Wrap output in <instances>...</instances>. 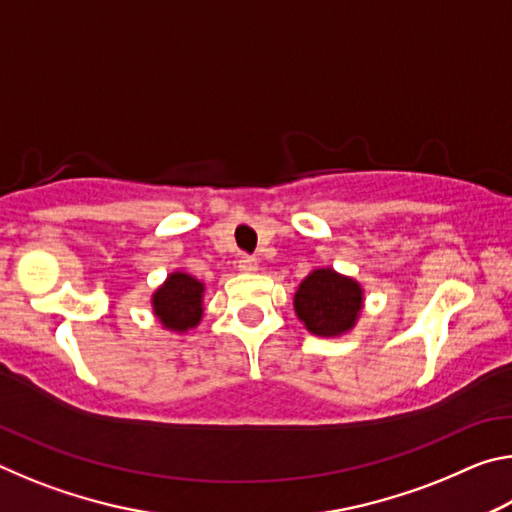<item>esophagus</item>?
Segmentation results:
<instances>
[{
    "mask_svg": "<svg viewBox=\"0 0 512 512\" xmlns=\"http://www.w3.org/2000/svg\"><path fill=\"white\" fill-rule=\"evenodd\" d=\"M239 271H244V273H257V271H259V262H257L255 257L241 255V257H239Z\"/></svg>",
    "mask_w": 512,
    "mask_h": 512,
    "instance_id": "esophagus-1",
    "label": "esophagus"
}]
</instances>
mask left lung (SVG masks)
<instances>
[{
  "instance_id": "8db88e82",
  "label": "left lung",
  "mask_w": 512,
  "mask_h": 512,
  "mask_svg": "<svg viewBox=\"0 0 512 512\" xmlns=\"http://www.w3.org/2000/svg\"><path fill=\"white\" fill-rule=\"evenodd\" d=\"M366 291L350 275L332 266L314 268L293 293V309L309 334L336 339L357 327Z\"/></svg>"
}]
</instances>
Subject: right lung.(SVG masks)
I'll use <instances>...</instances> for the list:
<instances>
[{
    "mask_svg": "<svg viewBox=\"0 0 512 512\" xmlns=\"http://www.w3.org/2000/svg\"><path fill=\"white\" fill-rule=\"evenodd\" d=\"M205 282L185 271L167 275L158 289L151 293V309L162 329L173 334H187L201 325L205 314Z\"/></svg>",
    "mask_w": 512,
    "mask_h": 512,
    "instance_id": "obj_1",
    "label": "right lung"
}]
</instances>
